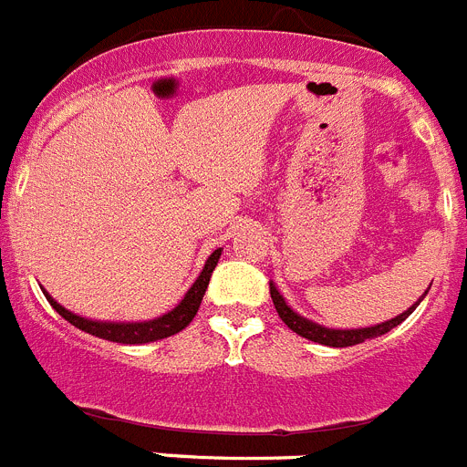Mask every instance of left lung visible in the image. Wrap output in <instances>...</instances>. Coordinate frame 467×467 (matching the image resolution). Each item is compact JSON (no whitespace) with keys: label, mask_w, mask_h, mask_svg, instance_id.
<instances>
[{"label":"left lung","mask_w":467,"mask_h":467,"mask_svg":"<svg viewBox=\"0 0 467 467\" xmlns=\"http://www.w3.org/2000/svg\"><path fill=\"white\" fill-rule=\"evenodd\" d=\"M269 287H271V299H274V306H275V311H278L280 320H283V323L287 325L292 332H296L299 337H304V339H308V341H316V344L332 346V348H346V346H356V344H362V341H367V339H374V337H381V334L390 332V329L398 327L402 320H407V317L414 313V308L419 306L420 301H423V296L428 295V290H426V295L420 296L416 304H411L407 311L400 313V316H395V317H390V320H386V323L372 325V327L334 329V327H325V325L313 323V320H308V317L299 316L295 308L287 306V301H285V296L278 292V287H275L274 280L269 283Z\"/></svg>","instance_id":"8db88e82"}]
</instances>
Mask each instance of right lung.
Instances as JSON below:
<instances>
[{"label":"right lung","instance_id":"obj_1","mask_svg":"<svg viewBox=\"0 0 467 467\" xmlns=\"http://www.w3.org/2000/svg\"><path fill=\"white\" fill-rule=\"evenodd\" d=\"M222 257V247L220 250H214L213 254L205 262L203 271L193 280V285L187 290V295L182 296V301L177 304L175 308H171L163 316L154 317V320H142V323H109V320H93V317H84L79 313L67 311L65 306H60L51 295H48L44 287V296L48 299L53 308H56L60 316L72 323L74 327H79L81 332H88L93 337H100V339L107 341H117V344H150V341H159L166 339V337H172V334L182 332L189 323L193 320V316L198 313V306H201V301H203L205 290H208L210 275H213L214 266L220 262Z\"/></svg>","mask_w":467,"mask_h":467}]
</instances>
